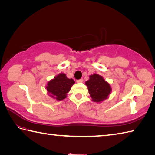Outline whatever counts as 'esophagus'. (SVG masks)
Listing matches in <instances>:
<instances>
[{"label":"esophagus","mask_w":155,"mask_h":155,"mask_svg":"<svg viewBox=\"0 0 155 155\" xmlns=\"http://www.w3.org/2000/svg\"><path fill=\"white\" fill-rule=\"evenodd\" d=\"M76 81H77V83H81V82H83V80L82 79H80V80H78Z\"/></svg>","instance_id":"1"}]
</instances>
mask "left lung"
Segmentation results:
<instances>
[{
  "instance_id": "obj_1",
  "label": "left lung",
  "mask_w": 155,
  "mask_h": 155,
  "mask_svg": "<svg viewBox=\"0 0 155 155\" xmlns=\"http://www.w3.org/2000/svg\"><path fill=\"white\" fill-rule=\"evenodd\" d=\"M86 85L88 88L90 97L96 103L107 99L111 91L109 84L98 74L90 75L89 80L86 81Z\"/></svg>"
}]
</instances>
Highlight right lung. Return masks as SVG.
Wrapping results in <instances>:
<instances>
[{
	"label": "right lung",
	"instance_id": "obj_1",
	"mask_svg": "<svg viewBox=\"0 0 155 155\" xmlns=\"http://www.w3.org/2000/svg\"><path fill=\"white\" fill-rule=\"evenodd\" d=\"M75 83L73 79H69L65 74H60L47 84L46 90L50 96L58 101L65 99L67 94Z\"/></svg>",
	"mask_w": 155,
	"mask_h": 155
}]
</instances>
